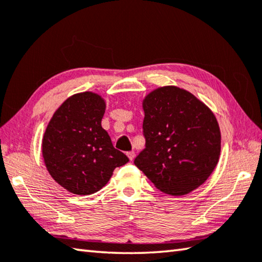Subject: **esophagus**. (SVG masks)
<instances>
[{"label":"esophagus","instance_id":"1","mask_svg":"<svg viewBox=\"0 0 262 262\" xmlns=\"http://www.w3.org/2000/svg\"><path fill=\"white\" fill-rule=\"evenodd\" d=\"M127 157L129 158V160L132 161V160H134V158H135V152L134 151H129V152H127Z\"/></svg>","mask_w":262,"mask_h":262}]
</instances>
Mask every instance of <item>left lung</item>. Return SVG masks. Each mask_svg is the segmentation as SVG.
Here are the masks:
<instances>
[{
    "instance_id": "8db88e82",
    "label": "left lung",
    "mask_w": 262,
    "mask_h": 262,
    "mask_svg": "<svg viewBox=\"0 0 262 262\" xmlns=\"http://www.w3.org/2000/svg\"><path fill=\"white\" fill-rule=\"evenodd\" d=\"M145 148L134 163L161 192L191 193L207 181L220 156L213 112L188 91L163 86L143 100Z\"/></svg>"
}]
</instances>
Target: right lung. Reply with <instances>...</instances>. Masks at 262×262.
Returning a JSON list of instances; mask_svg holds the SVG:
<instances>
[{
	"label": "right lung",
	"mask_w": 262,
	"mask_h": 262,
	"mask_svg": "<svg viewBox=\"0 0 262 262\" xmlns=\"http://www.w3.org/2000/svg\"><path fill=\"white\" fill-rule=\"evenodd\" d=\"M105 101L93 92L68 97L46 127L42 153L49 173L76 195H90L105 186L115 168L129 161L114 147L101 121Z\"/></svg>",
	"instance_id": "right-lung-1"
}]
</instances>
